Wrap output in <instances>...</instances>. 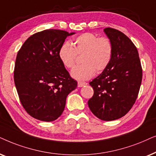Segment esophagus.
<instances>
[{"instance_id": "1", "label": "esophagus", "mask_w": 156, "mask_h": 156, "mask_svg": "<svg viewBox=\"0 0 156 156\" xmlns=\"http://www.w3.org/2000/svg\"><path fill=\"white\" fill-rule=\"evenodd\" d=\"M87 84H88V83H85V82H78V87H79V88H80V87L86 86Z\"/></svg>"}]
</instances>
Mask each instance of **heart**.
Returning a JSON list of instances; mask_svg holds the SVG:
<instances>
[{"label":"heart","mask_w":156,"mask_h":156,"mask_svg":"<svg viewBox=\"0 0 156 156\" xmlns=\"http://www.w3.org/2000/svg\"><path fill=\"white\" fill-rule=\"evenodd\" d=\"M71 44L68 41L60 47L58 58L66 68L73 67L77 55H82V65L76 66L70 76L78 80H86L95 76V71L104 70L111 62L113 54L111 41L106 37H100L91 33H86L77 37Z\"/></svg>","instance_id":"b5f03b06"}]
</instances>
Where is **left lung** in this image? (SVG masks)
<instances>
[{
	"label": "left lung",
	"instance_id": "obj_1",
	"mask_svg": "<svg viewBox=\"0 0 156 156\" xmlns=\"http://www.w3.org/2000/svg\"><path fill=\"white\" fill-rule=\"evenodd\" d=\"M103 30L111 41L113 54L108 67L89 83L94 93L88 104L97 118L110 121L123 117L134 105L142 68L138 50L124 33L111 28Z\"/></svg>",
	"mask_w": 156,
	"mask_h": 156
}]
</instances>
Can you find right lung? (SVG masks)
Here are the masks:
<instances>
[{"label": "right lung", "instance_id": "right-lung-1", "mask_svg": "<svg viewBox=\"0 0 156 156\" xmlns=\"http://www.w3.org/2000/svg\"><path fill=\"white\" fill-rule=\"evenodd\" d=\"M75 33L49 29L29 37L16 57L14 82L21 104L30 116L53 121L63 113L68 95L76 88L58 58L61 45Z\"/></svg>", "mask_w": 156, "mask_h": 156}]
</instances>
